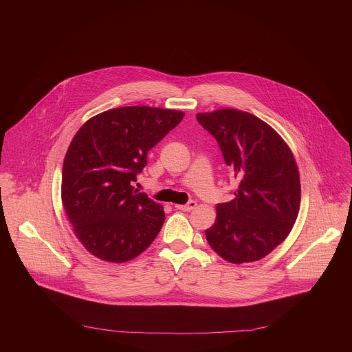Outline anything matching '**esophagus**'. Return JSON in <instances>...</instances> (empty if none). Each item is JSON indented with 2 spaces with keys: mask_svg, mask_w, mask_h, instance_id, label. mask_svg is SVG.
<instances>
[{
  "mask_svg": "<svg viewBox=\"0 0 352 352\" xmlns=\"http://www.w3.org/2000/svg\"><path fill=\"white\" fill-rule=\"evenodd\" d=\"M175 208L178 210H182V212H190L196 208V202H195V200H190V202H188L186 205H175Z\"/></svg>",
  "mask_w": 352,
  "mask_h": 352,
  "instance_id": "esophagus-1",
  "label": "esophagus"
}]
</instances>
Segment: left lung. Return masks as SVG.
I'll list each match as a JSON object with an SVG mask.
<instances>
[{
  "instance_id": "1",
  "label": "left lung",
  "mask_w": 352,
  "mask_h": 352,
  "mask_svg": "<svg viewBox=\"0 0 352 352\" xmlns=\"http://www.w3.org/2000/svg\"><path fill=\"white\" fill-rule=\"evenodd\" d=\"M210 132L238 181L231 202L216 206L206 239L224 261H261L291 232L300 205L294 155L283 138L261 118L235 109L196 114Z\"/></svg>"
}]
</instances>
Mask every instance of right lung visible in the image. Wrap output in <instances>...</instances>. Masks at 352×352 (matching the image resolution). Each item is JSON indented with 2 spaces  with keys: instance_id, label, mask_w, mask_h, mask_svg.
<instances>
[{
  "instance_id": "right-lung-1",
  "label": "right lung",
  "mask_w": 352,
  "mask_h": 352,
  "mask_svg": "<svg viewBox=\"0 0 352 352\" xmlns=\"http://www.w3.org/2000/svg\"><path fill=\"white\" fill-rule=\"evenodd\" d=\"M182 111L131 106L87 120L63 166L61 197L76 238L96 258L135 259L160 232L163 206L132 185L147 152L184 118Z\"/></svg>"
}]
</instances>
